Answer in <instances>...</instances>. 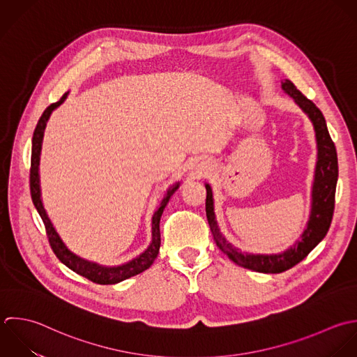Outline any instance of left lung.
Returning <instances> with one entry per match:
<instances>
[{
	"mask_svg": "<svg viewBox=\"0 0 357 357\" xmlns=\"http://www.w3.org/2000/svg\"><path fill=\"white\" fill-rule=\"evenodd\" d=\"M282 90L294 98L298 107L309 116L313 123L317 143V161L314 181L312 186V208L301 239L281 253L261 255L248 253L235 248L221 234L214 213V197L208 183H206V213L211 234L217 246L238 266L264 274L284 273L301 263L327 235L335 206V189L338 181V157L335 144L328 133L326 118L313 101L306 98L291 80L282 82Z\"/></svg>",
	"mask_w": 357,
	"mask_h": 357,
	"instance_id": "obj_1",
	"label": "left lung"
}]
</instances>
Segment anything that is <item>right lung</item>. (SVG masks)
I'll return each mask as SVG.
<instances>
[{"label":"right lung","mask_w":357,"mask_h":357,"mask_svg":"<svg viewBox=\"0 0 357 357\" xmlns=\"http://www.w3.org/2000/svg\"><path fill=\"white\" fill-rule=\"evenodd\" d=\"M69 91L65 93L59 101L51 104L50 107L45 108L43 115L40 116L36 129L33 132V139H31V160H30V193H31V200L38 211L45 231L48 236V242L51 245V249L54 250L55 256L59 259L61 263H63L68 268L75 271L76 274L90 280L91 282L100 284V285H112L118 284L121 281H125L133 275H137L143 271H146L155 260L158 252H160V245H161V235H160V220L162 215V211L165 206L168 204L171 196L178 190L181 182L174 183L172 186L168 188L165 196L160 202V206L153 214L151 218V242L147 246V249L136 256L135 259L129 260L128 263H123L121 266H101L96 261L86 260L77 255H75L72 250L66 248L61 236L58 235L56 229L54 228L51 220L48 218V214L43 206L41 200V189H40V172H38V165H40V154H41V144H43V136L44 130L47 126V122L50 119V115L55 108H58L68 97Z\"/></svg>","instance_id":"right-lung-1"}]
</instances>
